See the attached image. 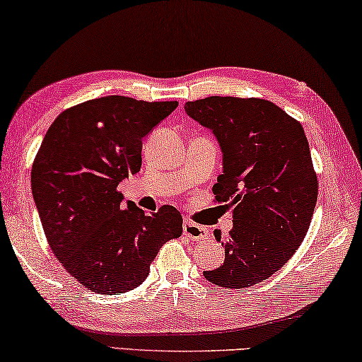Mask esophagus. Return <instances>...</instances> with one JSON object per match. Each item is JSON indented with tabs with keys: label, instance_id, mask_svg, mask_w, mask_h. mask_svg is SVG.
<instances>
[{
	"label": "esophagus",
	"instance_id": "obj_1",
	"mask_svg": "<svg viewBox=\"0 0 362 362\" xmlns=\"http://www.w3.org/2000/svg\"><path fill=\"white\" fill-rule=\"evenodd\" d=\"M182 233H185L187 239L195 240V242L204 240L209 237V229L205 226H200V224H195L192 221H185V224H182Z\"/></svg>",
	"mask_w": 362,
	"mask_h": 362
}]
</instances>
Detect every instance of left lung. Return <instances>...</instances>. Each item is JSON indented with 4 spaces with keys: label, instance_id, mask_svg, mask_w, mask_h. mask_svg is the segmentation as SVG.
Wrapping results in <instances>:
<instances>
[{
    "label": "left lung",
    "instance_id": "8db88e82",
    "mask_svg": "<svg viewBox=\"0 0 362 362\" xmlns=\"http://www.w3.org/2000/svg\"><path fill=\"white\" fill-rule=\"evenodd\" d=\"M186 114L211 129L223 153L213 186L233 206V229L221 240L224 262L204 271L226 288L263 282L303 242L317 200V177L300 123L264 99L210 96L185 104Z\"/></svg>",
    "mask_w": 362,
    "mask_h": 362
}]
</instances>
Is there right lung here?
Listing matches in <instances>:
<instances>
[{"label": "right lung", "mask_w": 362, "mask_h": 362, "mask_svg": "<svg viewBox=\"0 0 362 362\" xmlns=\"http://www.w3.org/2000/svg\"><path fill=\"white\" fill-rule=\"evenodd\" d=\"M177 107L105 96L64 110L45 134L32 167V194L56 258L100 295L136 288L165 242L182 233L170 205L147 216L117 191L141 170L142 138Z\"/></svg>", "instance_id": "right-lung-1"}]
</instances>
